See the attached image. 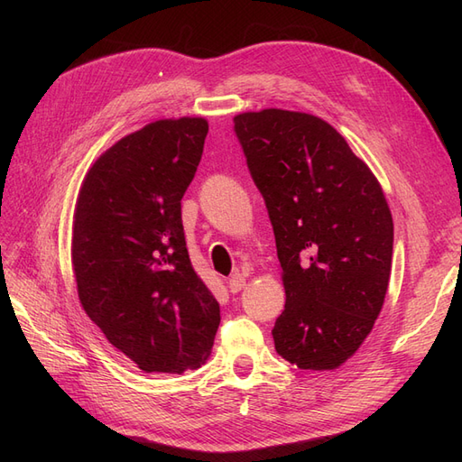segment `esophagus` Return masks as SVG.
Segmentation results:
<instances>
[{
	"instance_id": "esophagus-1",
	"label": "esophagus",
	"mask_w": 462,
	"mask_h": 462,
	"mask_svg": "<svg viewBox=\"0 0 462 462\" xmlns=\"http://www.w3.org/2000/svg\"><path fill=\"white\" fill-rule=\"evenodd\" d=\"M246 285V279L243 273H233L229 279H227V287L231 292H239L243 287Z\"/></svg>"
}]
</instances>
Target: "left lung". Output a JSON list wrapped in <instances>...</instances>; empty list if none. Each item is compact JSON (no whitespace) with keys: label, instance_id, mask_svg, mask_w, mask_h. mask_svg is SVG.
I'll return each instance as SVG.
<instances>
[{"label":"left lung","instance_id":"left-lung-1","mask_svg":"<svg viewBox=\"0 0 462 462\" xmlns=\"http://www.w3.org/2000/svg\"><path fill=\"white\" fill-rule=\"evenodd\" d=\"M273 226L285 310L275 351L300 370H335L382 312L393 217L382 185L331 125L302 111L233 117Z\"/></svg>","mask_w":462,"mask_h":462}]
</instances>
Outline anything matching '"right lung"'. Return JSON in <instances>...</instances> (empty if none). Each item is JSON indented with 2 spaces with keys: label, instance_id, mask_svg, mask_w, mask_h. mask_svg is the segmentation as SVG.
<instances>
[{
  "label": "right lung",
  "instance_id": "obj_1",
  "mask_svg": "<svg viewBox=\"0 0 462 462\" xmlns=\"http://www.w3.org/2000/svg\"><path fill=\"white\" fill-rule=\"evenodd\" d=\"M206 134L204 117L148 123L92 163L77 197L71 262L82 309L148 374L200 368L221 319L180 221Z\"/></svg>",
  "mask_w": 462,
  "mask_h": 462
}]
</instances>
